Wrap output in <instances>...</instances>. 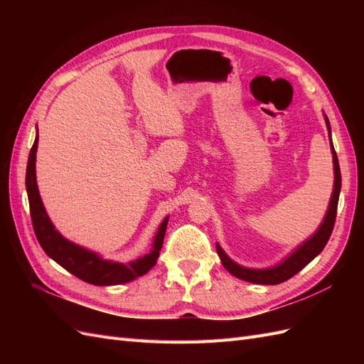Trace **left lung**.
I'll return each mask as SVG.
<instances>
[{
	"mask_svg": "<svg viewBox=\"0 0 364 364\" xmlns=\"http://www.w3.org/2000/svg\"><path fill=\"white\" fill-rule=\"evenodd\" d=\"M326 119V127L329 132V138H331V127H329V121ZM331 151H333V159H334V191L331 196V202H329V208L326 211L323 223L318 228L317 232L308 240L305 243L294 250L291 255L285 259L284 262H281L279 266L272 267V269H264V270H253V269H246L241 267L238 264H235L232 259H229L226 253L223 252V249L220 247L218 245H215L217 247V253L220 259H222L223 267L232 273L234 277L247 281V282H253V284H264V285H277L281 284L284 281L290 279L291 277L297 272H301L308 262L313 261L318 253L323 250V247L326 246L329 237H331V232L334 229V223H336V217H337V205H338V194H340V188H341V174H340V165H338V159H337V153L334 150L333 141H331Z\"/></svg>",
	"mask_w": 364,
	"mask_h": 364,
	"instance_id": "left-lung-1",
	"label": "left lung"
}]
</instances>
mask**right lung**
Here are the masks:
<instances>
[{"instance_id": "obj_1", "label": "right lung", "mask_w": 364, "mask_h": 364, "mask_svg": "<svg viewBox=\"0 0 364 364\" xmlns=\"http://www.w3.org/2000/svg\"><path fill=\"white\" fill-rule=\"evenodd\" d=\"M38 138L39 136L36 134V139L33 142V147L28 155L26 186H27L28 203H30L31 225H33V229H35L39 245L42 246L43 250H46L47 255L58 264H60L65 270L73 273L74 277L94 285L124 284L129 281H134L135 278L142 277V274L147 273L158 261L159 250L164 243L165 229H167V223H168V217H165V220L161 223L155 241H153V249L150 250V253L129 264L102 259L100 257L95 255L94 252L86 250L80 246L71 243V241L65 240L50 222L38 191L36 170H35Z\"/></svg>"}]
</instances>
